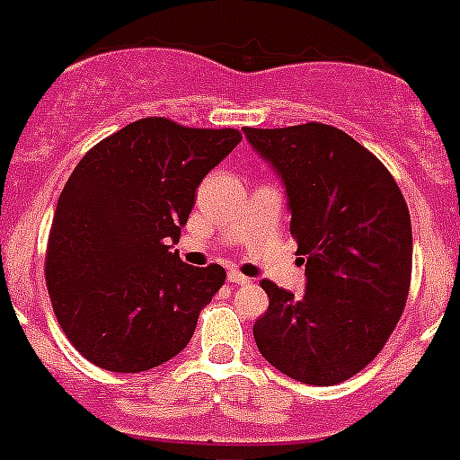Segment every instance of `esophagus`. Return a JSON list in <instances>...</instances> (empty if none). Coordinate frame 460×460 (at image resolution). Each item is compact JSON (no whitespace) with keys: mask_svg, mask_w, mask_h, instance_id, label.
<instances>
[{"mask_svg":"<svg viewBox=\"0 0 460 460\" xmlns=\"http://www.w3.org/2000/svg\"><path fill=\"white\" fill-rule=\"evenodd\" d=\"M226 279H229V283H234V285H247V283H252V280H249V276L240 274V271H235V270H231L229 274H226Z\"/></svg>","mask_w":460,"mask_h":460,"instance_id":"esophagus-1","label":"esophagus"}]
</instances>
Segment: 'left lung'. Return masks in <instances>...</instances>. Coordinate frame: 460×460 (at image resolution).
Wrapping results in <instances>:
<instances>
[{"label":"left lung","instance_id":"left-lung-1","mask_svg":"<svg viewBox=\"0 0 460 460\" xmlns=\"http://www.w3.org/2000/svg\"><path fill=\"white\" fill-rule=\"evenodd\" d=\"M280 177L305 292L262 280L270 307L253 323L262 358L292 380L332 386L377 358L411 283V217L385 164L323 123L244 128Z\"/></svg>","mask_w":460,"mask_h":460}]
</instances>
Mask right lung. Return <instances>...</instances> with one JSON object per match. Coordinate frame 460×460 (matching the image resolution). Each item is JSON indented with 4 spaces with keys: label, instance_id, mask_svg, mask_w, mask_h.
<instances>
[{
    "label": "right lung",
    "instance_id": "add662e5",
    "mask_svg": "<svg viewBox=\"0 0 460 460\" xmlns=\"http://www.w3.org/2000/svg\"><path fill=\"white\" fill-rule=\"evenodd\" d=\"M243 135L141 119L93 146L62 189L47 247V288L74 349L111 373L162 367L186 349L220 265L172 252L199 181Z\"/></svg>",
    "mask_w": 460,
    "mask_h": 460
}]
</instances>
